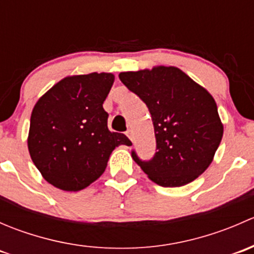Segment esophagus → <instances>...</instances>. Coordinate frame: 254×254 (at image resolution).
<instances>
[{
  "label": "esophagus",
  "mask_w": 254,
  "mask_h": 254,
  "mask_svg": "<svg viewBox=\"0 0 254 254\" xmlns=\"http://www.w3.org/2000/svg\"><path fill=\"white\" fill-rule=\"evenodd\" d=\"M125 134H127V136L129 137V139L131 140V141H132V134H131V131H130V130H127V131L125 132Z\"/></svg>",
  "instance_id": "1"
}]
</instances>
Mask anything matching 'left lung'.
Masks as SVG:
<instances>
[{
  "label": "left lung",
  "mask_w": 254,
  "mask_h": 254,
  "mask_svg": "<svg viewBox=\"0 0 254 254\" xmlns=\"http://www.w3.org/2000/svg\"><path fill=\"white\" fill-rule=\"evenodd\" d=\"M119 78L142 99L152 118L156 153L132 158L162 187H182L206 171L221 142L224 125L211 94L175 66L120 72Z\"/></svg>",
  "instance_id": "obj_1"
}]
</instances>
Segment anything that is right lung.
Listing matches in <instances>:
<instances>
[{
  "label": "right lung",
  "mask_w": 254,
  "mask_h": 254,
  "mask_svg": "<svg viewBox=\"0 0 254 254\" xmlns=\"http://www.w3.org/2000/svg\"><path fill=\"white\" fill-rule=\"evenodd\" d=\"M114 75L67 76L43 94L30 117L28 150L51 186L66 191L87 188L106 171L109 156L131 142L108 129L103 103Z\"/></svg>",
  "instance_id": "add662e5"
}]
</instances>
